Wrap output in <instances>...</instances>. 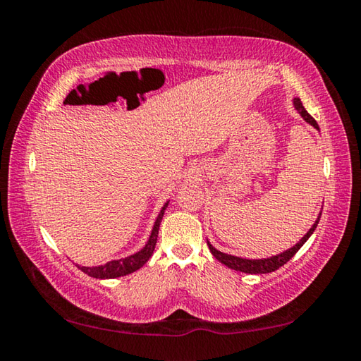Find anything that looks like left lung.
I'll return each mask as SVG.
<instances>
[{
    "instance_id": "left-lung-1",
    "label": "left lung",
    "mask_w": 361,
    "mask_h": 361,
    "mask_svg": "<svg viewBox=\"0 0 361 361\" xmlns=\"http://www.w3.org/2000/svg\"><path fill=\"white\" fill-rule=\"evenodd\" d=\"M295 106H296V109L299 111V114H301L302 118H304L305 121H307L310 126H314L315 129L319 130V124H317L312 116H310L307 111H305L304 106H302V103H301V100L295 99ZM320 215H322V213H320ZM319 221H320V216L317 218V221L314 223L312 228L309 229L307 234H305V235L302 237V239L296 243L295 247L290 248V250H286V252L280 253V255H277V256H272V258H267V259H243V258H237V256H231V255H226V253L218 252V250L213 248L209 242H207V243H209V248H210L212 255L215 256V258H216L219 262H223L224 266L234 269V271H240V272H247V274H267V272L277 271V269H279L280 266L286 264V262H288V261L293 258V256L296 255V252L304 245L305 240H307L309 237L312 235V232L315 231V228H317V224H319Z\"/></svg>"
}]
</instances>
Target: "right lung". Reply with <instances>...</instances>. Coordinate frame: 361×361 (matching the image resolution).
<instances>
[{"label":"right lung","mask_w":361,"mask_h":361,"mask_svg":"<svg viewBox=\"0 0 361 361\" xmlns=\"http://www.w3.org/2000/svg\"><path fill=\"white\" fill-rule=\"evenodd\" d=\"M167 209V204L164 205V209L159 213V216L154 223V228H152L151 232V237L148 243H146L143 250H140L138 253L129 256V258H124V259H119V261H109L106 264L103 266H97V267H81L82 272L87 274L90 277H95V279H114V277H121V276H127V274H132L135 272L137 269L142 267L146 261L151 258L152 252H154L156 248V243H157V234H159V226H161L162 221V216H164V210Z\"/></svg>","instance_id":"1"}]
</instances>
